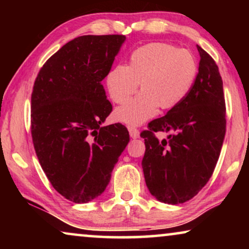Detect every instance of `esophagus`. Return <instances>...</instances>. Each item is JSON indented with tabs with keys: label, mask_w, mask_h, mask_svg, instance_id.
I'll return each instance as SVG.
<instances>
[{
	"label": "esophagus",
	"mask_w": 249,
	"mask_h": 249,
	"mask_svg": "<svg viewBox=\"0 0 249 249\" xmlns=\"http://www.w3.org/2000/svg\"><path fill=\"white\" fill-rule=\"evenodd\" d=\"M128 130H129V134H130L131 138H138L139 137V131H138L137 128L132 127V125H128Z\"/></svg>",
	"instance_id": "esophagus-1"
}]
</instances>
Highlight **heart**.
Instances as JSON below:
<instances>
[{
    "label": "heart",
    "mask_w": 249,
    "mask_h": 249,
    "mask_svg": "<svg viewBox=\"0 0 249 249\" xmlns=\"http://www.w3.org/2000/svg\"><path fill=\"white\" fill-rule=\"evenodd\" d=\"M197 66L192 53L164 43H151L131 53L128 66L110 71L107 85L112 101L124 104L138 89L142 93L115 112L119 121L139 124L152 118L158 108L172 110L187 97L196 78Z\"/></svg>",
    "instance_id": "1"
}]
</instances>
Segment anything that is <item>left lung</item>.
Here are the masks:
<instances>
[{
	"label": "left lung",
	"mask_w": 249,
	"mask_h": 249,
	"mask_svg": "<svg viewBox=\"0 0 249 249\" xmlns=\"http://www.w3.org/2000/svg\"><path fill=\"white\" fill-rule=\"evenodd\" d=\"M198 73L187 97L141 132L146 186L160 202L182 204L206 185L215 169L226 135L223 83L215 61L197 45ZM170 132L159 141L155 132Z\"/></svg>",
	"instance_id": "obj_1"
}]
</instances>
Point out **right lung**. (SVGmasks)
<instances>
[{"label":"right lung","mask_w":249,"mask_h":249,"mask_svg":"<svg viewBox=\"0 0 249 249\" xmlns=\"http://www.w3.org/2000/svg\"><path fill=\"white\" fill-rule=\"evenodd\" d=\"M124 35L77 37L40 68L32 93V137L39 164L64 198L81 204L104 192L129 142L121 124L101 127L112 112L102 80Z\"/></svg>","instance_id":"right-lung-1"}]
</instances>
